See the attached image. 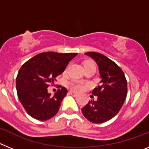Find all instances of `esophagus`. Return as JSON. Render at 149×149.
I'll return each instance as SVG.
<instances>
[{
  "instance_id": "34e87169",
  "label": "esophagus",
  "mask_w": 149,
  "mask_h": 149,
  "mask_svg": "<svg viewBox=\"0 0 149 149\" xmlns=\"http://www.w3.org/2000/svg\"><path fill=\"white\" fill-rule=\"evenodd\" d=\"M69 93H70V95H72V96H74V97H76V96L78 95V93H76V92H74V91H70Z\"/></svg>"
}]
</instances>
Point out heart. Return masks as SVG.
<instances>
[{
	"mask_svg": "<svg viewBox=\"0 0 149 149\" xmlns=\"http://www.w3.org/2000/svg\"><path fill=\"white\" fill-rule=\"evenodd\" d=\"M85 65H95V63H93V62H87V63H86ZM70 85L74 89H76V90H82V89H84V84H83L82 82H81V81H73L71 82Z\"/></svg>",
	"mask_w": 149,
	"mask_h": 149,
	"instance_id": "1",
	"label": "heart"
}]
</instances>
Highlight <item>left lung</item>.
Wrapping results in <instances>:
<instances>
[{
	"instance_id": "left-lung-1",
	"label": "left lung",
	"mask_w": 149,
	"mask_h": 149,
	"mask_svg": "<svg viewBox=\"0 0 149 149\" xmlns=\"http://www.w3.org/2000/svg\"><path fill=\"white\" fill-rule=\"evenodd\" d=\"M97 63L101 84L92 94L97 100L89 101L81 109L84 116L93 123H103L113 118L122 108L127 93V80L122 68L113 60L97 52H87Z\"/></svg>"
}]
</instances>
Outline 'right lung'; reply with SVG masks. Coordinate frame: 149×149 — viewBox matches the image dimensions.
I'll return each instance as SVG.
<instances>
[{"label":"right lung","mask_w":149,"mask_h":149,"mask_svg":"<svg viewBox=\"0 0 149 149\" xmlns=\"http://www.w3.org/2000/svg\"><path fill=\"white\" fill-rule=\"evenodd\" d=\"M77 53L43 52L24 63L16 77L18 99L27 113L40 121L54 116L68 90L60 89L51 95L47 88L56 81Z\"/></svg>","instance_id":"obj_1"}]
</instances>
